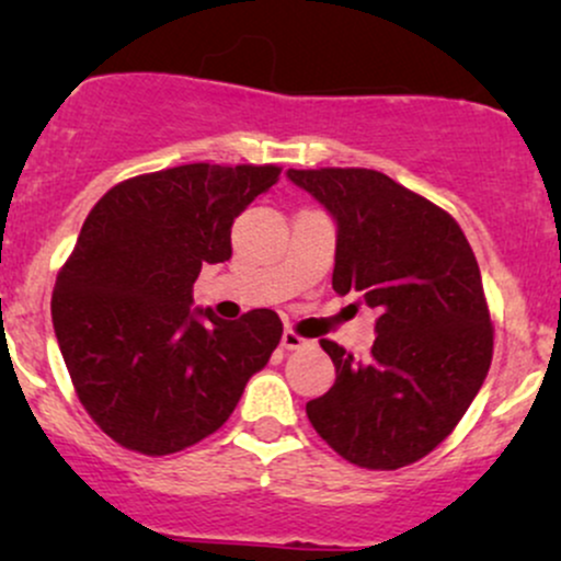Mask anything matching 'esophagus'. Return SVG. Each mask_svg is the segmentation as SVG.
Masks as SVG:
<instances>
[{"label":"esophagus","mask_w":561,"mask_h":561,"mask_svg":"<svg viewBox=\"0 0 561 561\" xmlns=\"http://www.w3.org/2000/svg\"><path fill=\"white\" fill-rule=\"evenodd\" d=\"M308 345H311V340L300 337L298 332L285 330V334H282V347H285V351H300V347H308Z\"/></svg>","instance_id":"34e87169"}]
</instances>
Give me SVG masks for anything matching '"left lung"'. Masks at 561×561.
Instances as JSON below:
<instances>
[{"instance_id": "left-lung-1", "label": "left lung", "mask_w": 561, "mask_h": 561, "mask_svg": "<svg viewBox=\"0 0 561 561\" xmlns=\"http://www.w3.org/2000/svg\"><path fill=\"white\" fill-rule=\"evenodd\" d=\"M337 224L334 293L379 313L366 362L321 340L334 385L306 403L351 465L398 469L450 435L485 382L493 324L480 266L446 210L369 169L287 171Z\"/></svg>"}]
</instances>
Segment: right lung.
<instances>
[{"label":"right lung","mask_w":561,"mask_h":561,"mask_svg":"<svg viewBox=\"0 0 561 561\" xmlns=\"http://www.w3.org/2000/svg\"><path fill=\"white\" fill-rule=\"evenodd\" d=\"M276 179L176 165L115 184L83 221L55 282V337L83 409L124 448L165 456L216 433L279 345L268 308H192L199 268L231 259V224Z\"/></svg>","instance_id":"right-lung-1"}]
</instances>
